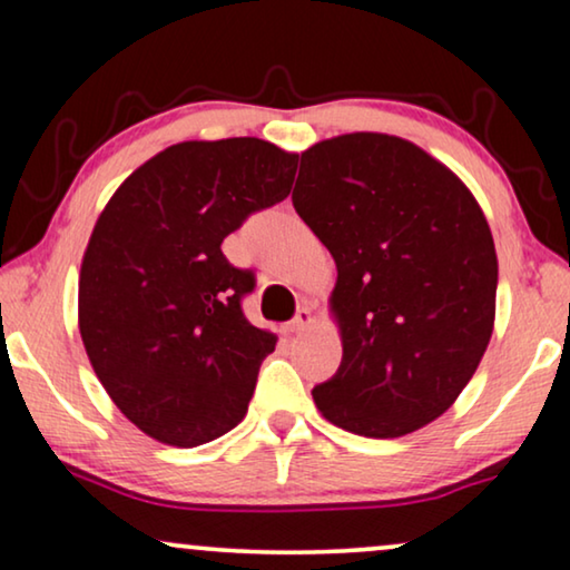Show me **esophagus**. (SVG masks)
Instances as JSON below:
<instances>
[{"mask_svg": "<svg viewBox=\"0 0 570 570\" xmlns=\"http://www.w3.org/2000/svg\"><path fill=\"white\" fill-rule=\"evenodd\" d=\"M314 322H316L314 311H311L308 306H303V308H298V314H295V318L285 326V330L291 332V334H301V332H306Z\"/></svg>", "mask_w": 570, "mask_h": 570, "instance_id": "1", "label": "esophagus"}]
</instances>
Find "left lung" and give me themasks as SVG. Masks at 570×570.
<instances>
[{
	"label": "left lung",
	"mask_w": 570,
	"mask_h": 570,
	"mask_svg": "<svg viewBox=\"0 0 570 570\" xmlns=\"http://www.w3.org/2000/svg\"><path fill=\"white\" fill-rule=\"evenodd\" d=\"M293 207L337 264L342 363L311 392L318 412L365 439L433 423L495 324L498 256L474 194L410 139L353 131L301 153Z\"/></svg>",
	"instance_id": "1"
}]
</instances>
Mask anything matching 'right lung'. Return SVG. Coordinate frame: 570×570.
Instances as JSON below:
<instances>
[{"label":"right lung","mask_w":570,"mask_h":570,"mask_svg":"<svg viewBox=\"0 0 570 570\" xmlns=\"http://www.w3.org/2000/svg\"><path fill=\"white\" fill-rule=\"evenodd\" d=\"M298 155L256 137L189 139L142 163L85 248L77 322L92 371L150 439L194 449L244 420L277 334L248 324L254 275L223 238L291 194Z\"/></svg>","instance_id":"obj_1"}]
</instances>
